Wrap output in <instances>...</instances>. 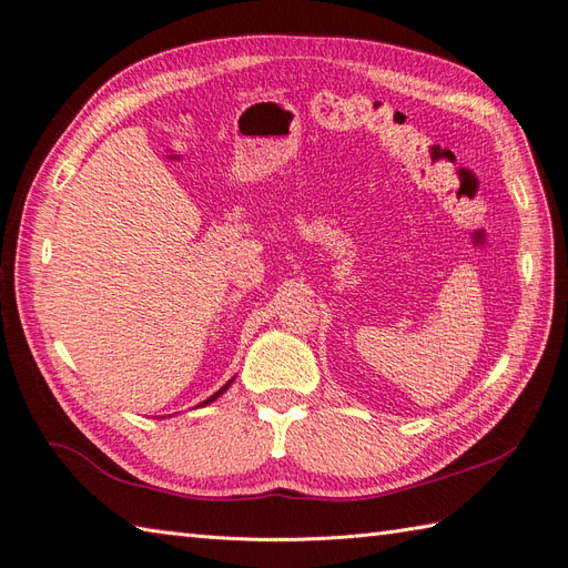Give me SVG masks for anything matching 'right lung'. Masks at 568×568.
Segmentation results:
<instances>
[{
  "label": "right lung",
  "instance_id": "add662e5",
  "mask_svg": "<svg viewBox=\"0 0 568 568\" xmlns=\"http://www.w3.org/2000/svg\"><path fill=\"white\" fill-rule=\"evenodd\" d=\"M230 384H232V382H227V384H225V386H222V388H220V390H217V393H215V395H211V398H209V400H203V403H201V405H209V403H213V400H215V398H220V395H222V393H225V390H227V388H230Z\"/></svg>",
  "mask_w": 568,
  "mask_h": 568
}]
</instances>
